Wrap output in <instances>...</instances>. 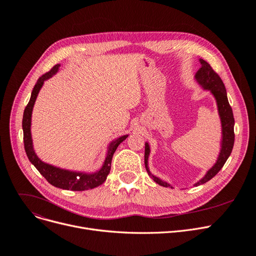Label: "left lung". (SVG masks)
<instances>
[{
    "label": "left lung",
    "instance_id": "8db88e82",
    "mask_svg": "<svg viewBox=\"0 0 256 256\" xmlns=\"http://www.w3.org/2000/svg\"><path fill=\"white\" fill-rule=\"evenodd\" d=\"M199 62L201 64V67L195 74V80L198 83V85L202 88L204 90L210 91L212 96L216 100L218 113L221 121V130H222V137H221V148L219 156L217 158L216 163L212 165L210 169L206 173V176L199 180L197 182L194 184L195 186L206 184L210 180H212L216 174L221 170V168L224 166L227 158H230L234 143V118L232 109L228 102L227 93L225 86L222 82L221 78L214 72L212 66L204 61V59H199ZM150 154V144L145 142V154H144V164L146 171L148 172V176L160 186H163L165 188H173L171 184H169L167 182L162 180L160 178L154 176L152 174L150 167H148V158Z\"/></svg>",
    "mask_w": 256,
    "mask_h": 256
}]
</instances>
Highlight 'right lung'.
Wrapping results in <instances>:
<instances>
[{
    "label": "right lung",
    "instance_id": "obj_1",
    "mask_svg": "<svg viewBox=\"0 0 256 256\" xmlns=\"http://www.w3.org/2000/svg\"><path fill=\"white\" fill-rule=\"evenodd\" d=\"M60 64H57L52 67V68L40 76L37 80V83L35 84L33 91L31 93L30 100L26 104V109L24 111L22 116V130H24V150L30 162L35 166V168L40 172V174L54 186L60 188L63 190H72V191H85L89 189H93L100 186L106 180L108 174L110 173L111 170V163L112 158L117 150L118 145L124 142L128 135H124L113 140L109 146H108L106 154L102 166L96 172L87 173V172H78V171H70L62 169L59 167H55L52 165L46 164L40 160L37 154H35L34 147H33V140L31 135V121H32V112L33 106L35 104L36 98L38 93L44 84V80H48L52 76H55L59 72Z\"/></svg>",
    "mask_w": 256,
    "mask_h": 256
}]
</instances>
